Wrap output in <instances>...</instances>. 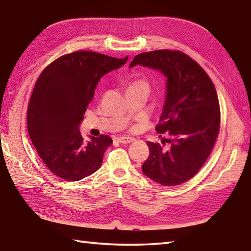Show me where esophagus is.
<instances>
[{"label":"esophagus","instance_id":"esophagus-1","mask_svg":"<svg viewBox=\"0 0 251 251\" xmlns=\"http://www.w3.org/2000/svg\"><path fill=\"white\" fill-rule=\"evenodd\" d=\"M118 141L122 144H127V143H131L135 141V139L131 137H120V138H118Z\"/></svg>","mask_w":251,"mask_h":251}]
</instances>
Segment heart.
Returning <instances> with one entry per match:
<instances>
[{
  "label": "heart",
  "instance_id": "obj_1",
  "mask_svg": "<svg viewBox=\"0 0 251 251\" xmlns=\"http://www.w3.org/2000/svg\"><path fill=\"white\" fill-rule=\"evenodd\" d=\"M140 87H145V89H149V84L145 80H137L133 81V82L129 85L128 89H140Z\"/></svg>",
  "mask_w": 251,
  "mask_h": 251
}]
</instances>
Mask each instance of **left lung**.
Masks as SVG:
<instances>
[{
	"label": "left lung",
	"instance_id": "8db88e82",
	"mask_svg": "<svg viewBox=\"0 0 251 251\" xmlns=\"http://www.w3.org/2000/svg\"><path fill=\"white\" fill-rule=\"evenodd\" d=\"M141 65L159 71L167 78L164 109L156 126L168 132L170 149L147 142L149 158L142 172L164 186L187 182L204 165L216 142L220 108L211 78L199 64L177 50H155L135 56L129 67Z\"/></svg>",
	"mask_w": 251,
	"mask_h": 251
}]
</instances>
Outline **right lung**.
Listing matches in <instances>:
<instances>
[{
  "label": "right lung",
  "instance_id": "right-lung-1",
  "mask_svg": "<svg viewBox=\"0 0 251 251\" xmlns=\"http://www.w3.org/2000/svg\"><path fill=\"white\" fill-rule=\"evenodd\" d=\"M93 51H75L47 66L34 86L27 130L49 170L65 180H80L101 166L112 139L101 135L83 141L79 125L103 75L127 62Z\"/></svg>",
  "mask_w": 251,
  "mask_h": 251
}]
</instances>
